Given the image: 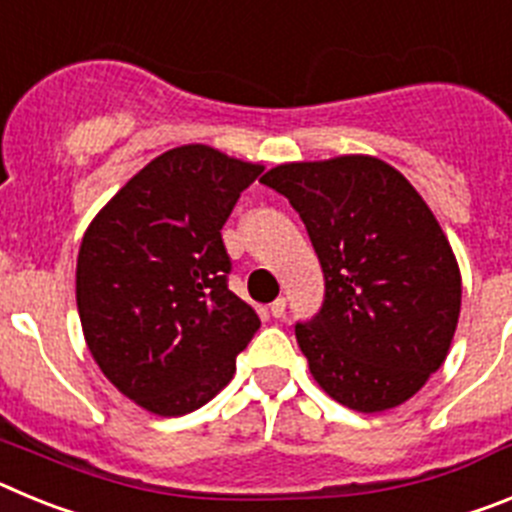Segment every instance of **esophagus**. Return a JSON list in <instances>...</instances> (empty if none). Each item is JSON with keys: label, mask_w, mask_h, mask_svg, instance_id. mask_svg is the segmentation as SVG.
Returning a JSON list of instances; mask_svg holds the SVG:
<instances>
[{"label": "esophagus", "mask_w": 512, "mask_h": 512, "mask_svg": "<svg viewBox=\"0 0 512 512\" xmlns=\"http://www.w3.org/2000/svg\"><path fill=\"white\" fill-rule=\"evenodd\" d=\"M284 310H287V300H284V297H277V300L269 305V312L274 315V318H282Z\"/></svg>", "instance_id": "obj_1"}]
</instances>
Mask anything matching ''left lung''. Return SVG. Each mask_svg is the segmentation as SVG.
<instances>
[{
  "mask_svg": "<svg viewBox=\"0 0 512 512\" xmlns=\"http://www.w3.org/2000/svg\"><path fill=\"white\" fill-rule=\"evenodd\" d=\"M261 182L300 212L323 266V307L295 325L315 382L359 413L410 400L449 354L461 310L431 207L374 156L282 164Z\"/></svg>",
  "mask_w": 512,
  "mask_h": 512,
  "instance_id": "8db88e82",
  "label": "left lung"
}]
</instances>
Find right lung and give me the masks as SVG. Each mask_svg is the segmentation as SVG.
Instances as JSON below:
<instances>
[{"label":"right lung","instance_id":"obj_1","mask_svg":"<svg viewBox=\"0 0 512 512\" xmlns=\"http://www.w3.org/2000/svg\"><path fill=\"white\" fill-rule=\"evenodd\" d=\"M264 166L210 146L143 166L84 233L76 307L104 377L140 408L187 415L233 379L261 320L228 289L225 220Z\"/></svg>","mask_w":512,"mask_h":512}]
</instances>
